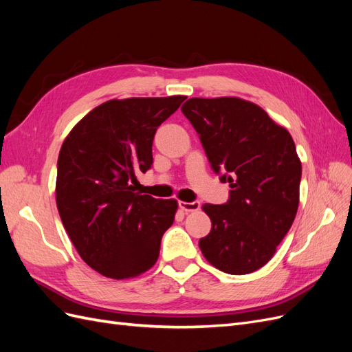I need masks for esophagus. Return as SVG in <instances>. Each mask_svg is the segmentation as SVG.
<instances>
[{"label":"esophagus","mask_w":352,"mask_h":352,"mask_svg":"<svg viewBox=\"0 0 352 352\" xmlns=\"http://www.w3.org/2000/svg\"><path fill=\"white\" fill-rule=\"evenodd\" d=\"M179 207L188 212V211H197V210H199L201 204H199V201H192V202L179 201Z\"/></svg>","instance_id":"esophagus-1"}]
</instances>
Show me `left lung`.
<instances>
[{"mask_svg": "<svg viewBox=\"0 0 352 352\" xmlns=\"http://www.w3.org/2000/svg\"><path fill=\"white\" fill-rule=\"evenodd\" d=\"M182 113L199 135L229 201L204 204L211 230L201 252L216 269L248 274L267 264L300 204L301 162L292 136L257 104L236 97L189 98Z\"/></svg>", "mask_w": 352, "mask_h": 352, "instance_id": "left-lung-1", "label": "left lung"}]
</instances>
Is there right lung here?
<instances>
[{
	"instance_id": "obj_1",
	"label": "right lung",
	"mask_w": 352,
	"mask_h": 352,
	"mask_svg": "<svg viewBox=\"0 0 352 352\" xmlns=\"http://www.w3.org/2000/svg\"><path fill=\"white\" fill-rule=\"evenodd\" d=\"M185 98L102 102L61 145L56 201L63 226L82 260L105 278L131 279L150 270L173 225L177 201L141 195L133 185L136 173L153 164L157 127Z\"/></svg>"
}]
</instances>
